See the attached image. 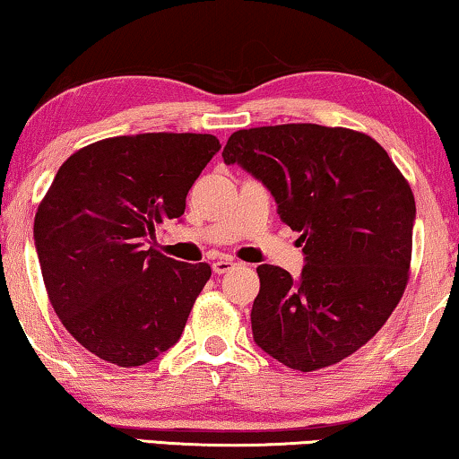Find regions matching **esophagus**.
Listing matches in <instances>:
<instances>
[{
    "label": "esophagus",
    "instance_id": "34e87169",
    "mask_svg": "<svg viewBox=\"0 0 459 459\" xmlns=\"http://www.w3.org/2000/svg\"><path fill=\"white\" fill-rule=\"evenodd\" d=\"M211 267H213V273L223 275V273H228L230 269L236 267V261L230 256H221V258H217V261L211 263Z\"/></svg>",
    "mask_w": 459,
    "mask_h": 459
}]
</instances>
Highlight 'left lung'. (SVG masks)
Here are the masks:
<instances>
[{
  "label": "left lung",
  "mask_w": 459,
  "mask_h": 459,
  "mask_svg": "<svg viewBox=\"0 0 459 459\" xmlns=\"http://www.w3.org/2000/svg\"><path fill=\"white\" fill-rule=\"evenodd\" d=\"M221 155L273 195L307 263L298 279L256 269L255 343L302 373L354 354L408 283L416 204L400 169L362 132L316 124L238 130Z\"/></svg>",
  "instance_id": "8db88e82"
}]
</instances>
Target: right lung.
<instances>
[{
    "label": "right lung",
    "instance_id": "add662e5",
    "mask_svg": "<svg viewBox=\"0 0 459 459\" xmlns=\"http://www.w3.org/2000/svg\"><path fill=\"white\" fill-rule=\"evenodd\" d=\"M221 144L211 134L116 136L68 157L39 204L35 248L53 310L91 354L143 367L180 340L207 263L152 248Z\"/></svg>",
    "mask_w": 459,
    "mask_h": 459
}]
</instances>
